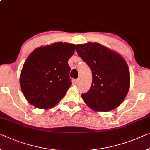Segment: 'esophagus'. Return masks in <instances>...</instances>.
<instances>
[{"mask_svg":"<svg viewBox=\"0 0 150 150\" xmlns=\"http://www.w3.org/2000/svg\"><path fill=\"white\" fill-rule=\"evenodd\" d=\"M74 82L75 84H78V83L79 82V79H75L74 80Z\"/></svg>","mask_w":150,"mask_h":150,"instance_id":"34e87169","label":"esophagus"}]
</instances>
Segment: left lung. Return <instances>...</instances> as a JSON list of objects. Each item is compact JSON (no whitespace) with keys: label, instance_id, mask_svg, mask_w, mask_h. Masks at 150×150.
Listing matches in <instances>:
<instances>
[{"label":"left lung","instance_id":"left-lung-1","mask_svg":"<svg viewBox=\"0 0 150 150\" xmlns=\"http://www.w3.org/2000/svg\"><path fill=\"white\" fill-rule=\"evenodd\" d=\"M76 51L91 69L92 83L82 93L85 103L98 111H111L120 105L130 85L129 70L122 56L97 42L77 45Z\"/></svg>","mask_w":150,"mask_h":150}]
</instances>
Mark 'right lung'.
I'll use <instances>...</instances> for the list:
<instances>
[{
  "label": "right lung",
  "instance_id": "obj_1",
  "mask_svg": "<svg viewBox=\"0 0 150 150\" xmlns=\"http://www.w3.org/2000/svg\"><path fill=\"white\" fill-rule=\"evenodd\" d=\"M75 45L56 42L34 50L20 75V85L27 100L39 109H49L63 98L72 82L68 60Z\"/></svg>",
  "mask_w": 150,
  "mask_h": 150
}]
</instances>
